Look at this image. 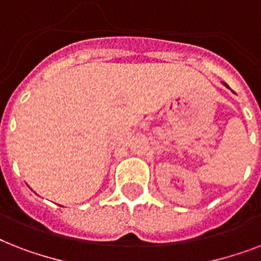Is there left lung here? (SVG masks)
Returning <instances> with one entry per match:
<instances>
[{
	"instance_id": "obj_1",
	"label": "left lung",
	"mask_w": 261,
	"mask_h": 261,
	"mask_svg": "<svg viewBox=\"0 0 261 261\" xmlns=\"http://www.w3.org/2000/svg\"><path fill=\"white\" fill-rule=\"evenodd\" d=\"M223 85H225V87H226V88H229V87H227V84H225V83H223Z\"/></svg>"
}]
</instances>
